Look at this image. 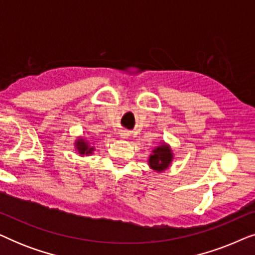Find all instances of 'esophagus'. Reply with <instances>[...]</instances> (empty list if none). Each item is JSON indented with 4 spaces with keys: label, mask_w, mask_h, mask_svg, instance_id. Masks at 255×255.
Masks as SVG:
<instances>
[{
    "label": "esophagus",
    "mask_w": 255,
    "mask_h": 255,
    "mask_svg": "<svg viewBox=\"0 0 255 255\" xmlns=\"http://www.w3.org/2000/svg\"><path fill=\"white\" fill-rule=\"evenodd\" d=\"M128 131H125V130H122L121 132H120V137L121 138H123V139H127V138H128Z\"/></svg>",
    "instance_id": "34e87169"
}]
</instances>
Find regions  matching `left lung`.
<instances>
[{
	"instance_id": "obj_1",
	"label": "left lung",
	"mask_w": 255,
	"mask_h": 255,
	"mask_svg": "<svg viewBox=\"0 0 255 255\" xmlns=\"http://www.w3.org/2000/svg\"><path fill=\"white\" fill-rule=\"evenodd\" d=\"M151 152L147 161L149 168L156 173H162L169 168L174 160V153L169 144L161 140Z\"/></svg>"
}]
</instances>
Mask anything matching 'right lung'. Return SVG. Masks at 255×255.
<instances>
[{"label":"right lung","instance_id":"1","mask_svg":"<svg viewBox=\"0 0 255 255\" xmlns=\"http://www.w3.org/2000/svg\"><path fill=\"white\" fill-rule=\"evenodd\" d=\"M74 148L75 152H78V154L80 156L92 155L94 151H95V146H94L85 135H81V137H78L75 139Z\"/></svg>","mask_w":255,"mask_h":255}]
</instances>
